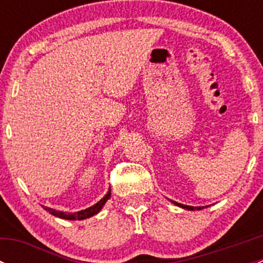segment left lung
<instances>
[{"instance_id": "left-lung-1", "label": "left lung", "mask_w": 263, "mask_h": 263, "mask_svg": "<svg viewBox=\"0 0 263 263\" xmlns=\"http://www.w3.org/2000/svg\"><path fill=\"white\" fill-rule=\"evenodd\" d=\"M171 201L172 203H174V205L176 206H179V208H182V209H185V210H190V211H193V210H202V209H205L202 206V208H201V206H187V205H183V203H179V202H176V201H172V200H169Z\"/></svg>"}]
</instances>
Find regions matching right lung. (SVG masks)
<instances>
[{
  "label": "right lung",
  "mask_w": 263,
  "mask_h": 263,
  "mask_svg": "<svg viewBox=\"0 0 263 263\" xmlns=\"http://www.w3.org/2000/svg\"><path fill=\"white\" fill-rule=\"evenodd\" d=\"M110 197V188L108 190L107 195L104 196V197L102 198L100 201H98L95 205L90 206V208L85 209V210H81V211H78V213H63V211H57L54 210V209H50V208H47V206H43L44 210L48 211L49 214H52L53 216L55 217H60V219H65V220H84V219H87V217H91L94 216V215H97L99 213L100 210L103 209V206L105 205V202H107L108 200H109Z\"/></svg>",
  "instance_id": "obj_1"
}]
</instances>
